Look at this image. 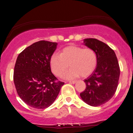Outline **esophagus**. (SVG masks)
Returning <instances> with one entry per match:
<instances>
[{"mask_svg": "<svg viewBox=\"0 0 133 133\" xmlns=\"http://www.w3.org/2000/svg\"><path fill=\"white\" fill-rule=\"evenodd\" d=\"M69 83H71V84H75L76 81H69Z\"/></svg>", "mask_w": 133, "mask_h": 133, "instance_id": "esophagus-1", "label": "esophagus"}]
</instances>
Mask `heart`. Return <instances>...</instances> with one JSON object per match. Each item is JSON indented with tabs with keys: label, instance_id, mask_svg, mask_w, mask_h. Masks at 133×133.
I'll return each instance as SVG.
<instances>
[{
	"label": "heart",
	"instance_id": "b5f03b06",
	"mask_svg": "<svg viewBox=\"0 0 133 133\" xmlns=\"http://www.w3.org/2000/svg\"><path fill=\"white\" fill-rule=\"evenodd\" d=\"M97 63V55L94 50L77 45L64 47L60 55L52 54L50 59L52 71L58 77H62L69 65L71 69L65 75L68 79L80 75L82 77L89 76L95 70Z\"/></svg>",
	"mask_w": 133,
	"mask_h": 133
}]
</instances>
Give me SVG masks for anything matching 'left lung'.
<instances>
[{
  "label": "left lung",
  "mask_w": 133,
  "mask_h": 133,
  "mask_svg": "<svg viewBox=\"0 0 133 133\" xmlns=\"http://www.w3.org/2000/svg\"><path fill=\"white\" fill-rule=\"evenodd\" d=\"M84 44L95 51L97 63L94 72L84 81L86 88L80 94L83 101L99 106L109 101L115 94L120 69L115 52L110 47L96 39H84Z\"/></svg>",
  "instance_id": "left-lung-1"
}]
</instances>
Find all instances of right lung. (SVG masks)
Here are the masks:
<instances>
[{
	"mask_svg": "<svg viewBox=\"0 0 133 133\" xmlns=\"http://www.w3.org/2000/svg\"><path fill=\"white\" fill-rule=\"evenodd\" d=\"M57 43L41 41L27 47L17 58L14 82L25 104L36 109L48 108L57 98L64 82L56 81L50 59Z\"/></svg>",
	"mask_w": 133,
	"mask_h": 133,
	"instance_id": "add662e5",
	"label": "right lung"
}]
</instances>
